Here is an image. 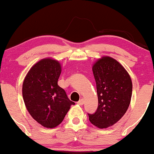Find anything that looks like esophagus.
I'll return each instance as SVG.
<instances>
[{"label": "esophagus", "instance_id": "obj_1", "mask_svg": "<svg viewBox=\"0 0 154 154\" xmlns=\"http://www.w3.org/2000/svg\"><path fill=\"white\" fill-rule=\"evenodd\" d=\"M84 103H85V100H84V99H81V100L78 102V104H79V106H82Z\"/></svg>", "mask_w": 154, "mask_h": 154}]
</instances>
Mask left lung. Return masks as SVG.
<instances>
[{
	"label": "left lung",
	"instance_id": "obj_1",
	"mask_svg": "<svg viewBox=\"0 0 154 154\" xmlns=\"http://www.w3.org/2000/svg\"><path fill=\"white\" fill-rule=\"evenodd\" d=\"M97 85L98 108L89 115L97 128L112 127L125 115L130 104L132 83L125 68L113 57L103 56L92 66Z\"/></svg>",
	"mask_w": 154,
	"mask_h": 154
}]
</instances>
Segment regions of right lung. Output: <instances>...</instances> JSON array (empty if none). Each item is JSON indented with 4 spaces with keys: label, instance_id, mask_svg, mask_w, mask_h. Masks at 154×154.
<instances>
[{
    "label": "right lung",
    "instance_id": "right-lung-1",
    "mask_svg": "<svg viewBox=\"0 0 154 154\" xmlns=\"http://www.w3.org/2000/svg\"><path fill=\"white\" fill-rule=\"evenodd\" d=\"M61 64L47 57L39 60L30 69L22 85V97L29 114L37 123L52 129L64 119L75 103L69 100L57 81Z\"/></svg>",
    "mask_w": 154,
    "mask_h": 154
}]
</instances>
